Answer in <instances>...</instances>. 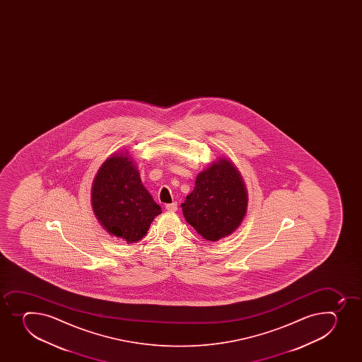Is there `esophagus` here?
Here are the masks:
<instances>
[{
  "label": "esophagus",
  "mask_w": 362,
  "mask_h": 362,
  "mask_svg": "<svg viewBox=\"0 0 362 362\" xmlns=\"http://www.w3.org/2000/svg\"><path fill=\"white\" fill-rule=\"evenodd\" d=\"M165 208H166L168 211L175 212L177 211V209H178V204H177L175 202H173V203H171V204L166 205Z\"/></svg>",
  "instance_id": "1"
}]
</instances>
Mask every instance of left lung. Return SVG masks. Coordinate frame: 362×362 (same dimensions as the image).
I'll use <instances>...</instances> for the list:
<instances>
[{
	"label": "left lung",
	"mask_w": 362,
	"mask_h": 362,
	"mask_svg": "<svg viewBox=\"0 0 362 362\" xmlns=\"http://www.w3.org/2000/svg\"><path fill=\"white\" fill-rule=\"evenodd\" d=\"M247 197L240 172L229 160L219 159L197 175L194 191L180 206L187 222L203 238L215 242L240 226Z\"/></svg>",
	"instance_id": "left-lung-1"
}]
</instances>
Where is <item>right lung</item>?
Instances as JSON below:
<instances>
[{"label": "right lung", "instance_id": "1", "mask_svg": "<svg viewBox=\"0 0 362 362\" xmlns=\"http://www.w3.org/2000/svg\"><path fill=\"white\" fill-rule=\"evenodd\" d=\"M92 205L101 226L129 243L141 240L161 214L131 158L124 154H115L101 165L92 187Z\"/></svg>", "mask_w": 362, "mask_h": 362}]
</instances>
